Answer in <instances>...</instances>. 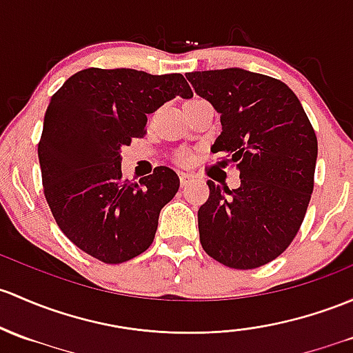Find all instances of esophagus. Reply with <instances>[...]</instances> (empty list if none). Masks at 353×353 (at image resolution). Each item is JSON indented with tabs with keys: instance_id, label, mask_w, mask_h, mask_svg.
<instances>
[{
	"instance_id": "1",
	"label": "esophagus",
	"mask_w": 353,
	"mask_h": 353,
	"mask_svg": "<svg viewBox=\"0 0 353 353\" xmlns=\"http://www.w3.org/2000/svg\"><path fill=\"white\" fill-rule=\"evenodd\" d=\"M179 181H181V186H188V184L192 181V176L188 172H179Z\"/></svg>"
}]
</instances>
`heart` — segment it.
Instances as JSON below:
<instances>
[{"mask_svg":"<svg viewBox=\"0 0 353 353\" xmlns=\"http://www.w3.org/2000/svg\"><path fill=\"white\" fill-rule=\"evenodd\" d=\"M179 161L181 162H188L189 161V155L188 154H181L179 155Z\"/></svg>","mask_w":353,"mask_h":353,"instance_id":"obj_1","label":"heart"}]
</instances>
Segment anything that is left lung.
Returning <instances> with one entry per match:
<instances>
[{
	"instance_id": "left-lung-1",
	"label": "left lung",
	"mask_w": 353,
	"mask_h": 353,
	"mask_svg": "<svg viewBox=\"0 0 353 353\" xmlns=\"http://www.w3.org/2000/svg\"><path fill=\"white\" fill-rule=\"evenodd\" d=\"M186 77L220 113L221 133L211 150L240 172L236 189L208 181L210 198L198 211L199 242L226 267L269 264L292 242L310 205L318 157L314 130L283 81L239 68Z\"/></svg>"
}]
</instances>
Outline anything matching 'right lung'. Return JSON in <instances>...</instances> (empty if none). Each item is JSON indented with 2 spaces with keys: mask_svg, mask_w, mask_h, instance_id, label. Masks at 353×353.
Wrapping results in <instances>:
<instances>
[{
  "mask_svg": "<svg viewBox=\"0 0 353 353\" xmlns=\"http://www.w3.org/2000/svg\"><path fill=\"white\" fill-rule=\"evenodd\" d=\"M192 91L183 74L89 68L52 96L39 143L43 194L59 228L105 264H121L154 242L159 214L179 189L169 167L140 184L121 179V148L145 135L147 114Z\"/></svg>",
  "mask_w": 353,
  "mask_h": 353,
  "instance_id": "obj_1",
  "label": "right lung"
}]
</instances>
